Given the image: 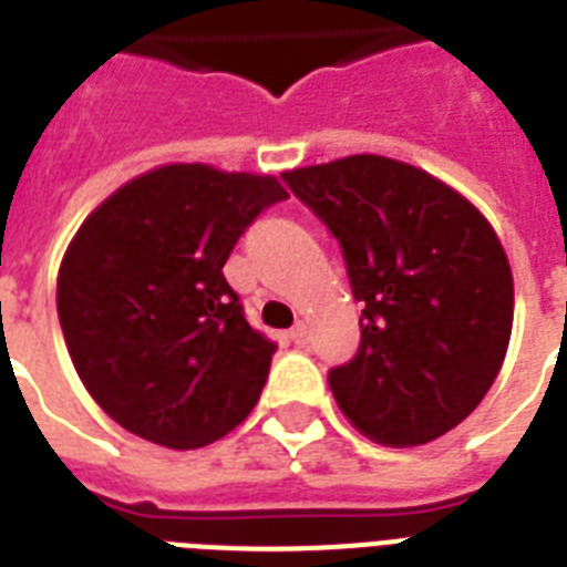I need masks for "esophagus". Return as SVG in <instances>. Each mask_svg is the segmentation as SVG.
Segmentation results:
<instances>
[{"label":"esophagus","instance_id":"esophagus-1","mask_svg":"<svg viewBox=\"0 0 567 567\" xmlns=\"http://www.w3.org/2000/svg\"><path fill=\"white\" fill-rule=\"evenodd\" d=\"M291 341L297 347L309 344V327H306V323H297V327L291 329Z\"/></svg>","mask_w":567,"mask_h":567}]
</instances>
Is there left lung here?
Here are the masks:
<instances>
[{
    "label": "left lung",
    "mask_w": 567,
    "mask_h": 567,
    "mask_svg": "<svg viewBox=\"0 0 567 567\" xmlns=\"http://www.w3.org/2000/svg\"><path fill=\"white\" fill-rule=\"evenodd\" d=\"M341 247L362 341L329 371L338 409L385 447L465 421L501 373L512 336L509 258L465 196L412 164L350 155L282 173Z\"/></svg>",
    "instance_id": "obj_1"
}]
</instances>
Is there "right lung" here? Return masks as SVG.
I'll return each instance as SVG.
<instances>
[{
	"mask_svg": "<svg viewBox=\"0 0 567 567\" xmlns=\"http://www.w3.org/2000/svg\"><path fill=\"white\" fill-rule=\"evenodd\" d=\"M282 199L274 176L167 164L126 182L75 231L58 320L84 388L123 430L196 450L252 412L276 344L249 327L223 265Z\"/></svg>",
	"mask_w": 567,
	"mask_h": 567,
	"instance_id": "add662e5",
	"label": "right lung"
}]
</instances>
